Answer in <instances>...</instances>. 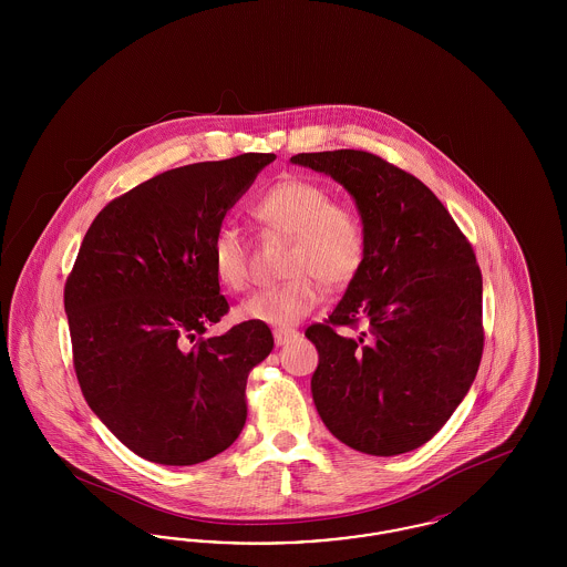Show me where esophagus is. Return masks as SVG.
I'll list each match as a JSON object with an SVG mask.
<instances>
[{
	"instance_id": "obj_1",
	"label": "esophagus",
	"mask_w": 567,
	"mask_h": 567,
	"mask_svg": "<svg viewBox=\"0 0 567 567\" xmlns=\"http://www.w3.org/2000/svg\"><path fill=\"white\" fill-rule=\"evenodd\" d=\"M297 338H299V331H297V329H276V331H274V342H276V347H285V344L293 342Z\"/></svg>"
}]
</instances>
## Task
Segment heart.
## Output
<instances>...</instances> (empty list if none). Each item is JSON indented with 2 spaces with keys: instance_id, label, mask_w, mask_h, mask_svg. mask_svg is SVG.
<instances>
[{
  "instance_id": "obj_1",
  "label": "heart",
  "mask_w": 567,
  "mask_h": 567,
  "mask_svg": "<svg viewBox=\"0 0 567 567\" xmlns=\"http://www.w3.org/2000/svg\"><path fill=\"white\" fill-rule=\"evenodd\" d=\"M323 185L287 178L266 190L252 216L271 231L289 236L285 274L276 287L255 291L234 310L236 321L289 329L306 319L323 299L327 287L351 282L365 259V227L349 204L329 202ZM216 280L234 291L248 282V257L238 231L223 227L213 240Z\"/></svg>"
}]
</instances>
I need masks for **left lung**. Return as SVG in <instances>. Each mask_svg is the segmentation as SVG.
<instances>
[{"mask_svg": "<svg viewBox=\"0 0 567 567\" xmlns=\"http://www.w3.org/2000/svg\"><path fill=\"white\" fill-rule=\"evenodd\" d=\"M291 163L351 193L365 259L324 323L312 400L324 427L359 453L393 457L432 440L467 395L483 357V276L442 202L419 178L363 151ZM361 320L359 339L337 333Z\"/></svg>", "mask_w": 567, "mask_h": 567, "instance_id": "8db88e82", "label": "left lung"}]
</instances>
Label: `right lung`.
Instances as JSON below:
<instances>
[{"label":"right lung","instance_id":"add662e5","mask_svg":"<svg viewBox=\"0 0 567 567\" xmlns=\"http://www.w3.org/2000/svg\"><path fill=\"white\" fill-rule=\"evenodd\" d=\"M276 159L246 153L167 169L95 216L65 282L82 395L130 451L195 465L229 449L246 423V378L274 338L227 315L213 240L229 208Z\"/></svg>","mask_w":567,"mask_h":567}]
</instances>
